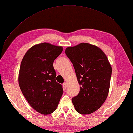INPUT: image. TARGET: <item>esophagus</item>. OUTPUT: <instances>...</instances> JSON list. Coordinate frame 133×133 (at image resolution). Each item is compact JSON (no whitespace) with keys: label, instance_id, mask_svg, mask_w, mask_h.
Listing matches in <instances>:
<instances>
[{"label":"esophagus","instance_id":"obj_1","mask_svg":"<svg viewBox=\"0 0 133 133\" xmlns=\"http://www.w3.org/2000/svg\"><path fill=\"white\" fill-rule=\"evenodd\" d=\"M67 86V83L66 82H64V83H63V86L64 87V89H66Z\"/></svg>","mask_w":133,"mask_h":133}]
</instances>
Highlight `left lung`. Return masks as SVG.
Wrapping results in <instances>:
<instances>
[{"label": "left lung", "mask_w": 133, "mask_h": 133, "mask_svg": "<svg viewBox=\"0 0 133 133\" xmlns=\"http://www.w3.org/2000/svg\"><path fill=\"white\" fill-rule=\"evenodd\" d=\"M65 53L74 66L80 84L78 95L72 98L78 113L90 114L97 111L108 96L112 69L100 48L87 43L68 47Z\"/></svg>", "instance_id": "1"}]
</instances>
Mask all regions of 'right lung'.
<instances>
[{
	"mask_svg": "<svg viewBox=\"0 0 133 133\" xmlns=\"http://www.w3.org/2000/svg\"><path fill=\"white\" fill-rule=\"evenodd\" d=\"M63 47L49 43L35 44L24 55L20 66L19 85L30 105L42 114L57 108L63 90L55 80L53 62Z\"/></svg>",
	"mask_w": 133,
	"mask_h": 133,
	"instance_id": "1",
	"label": "right lung"
}]
</instances>
